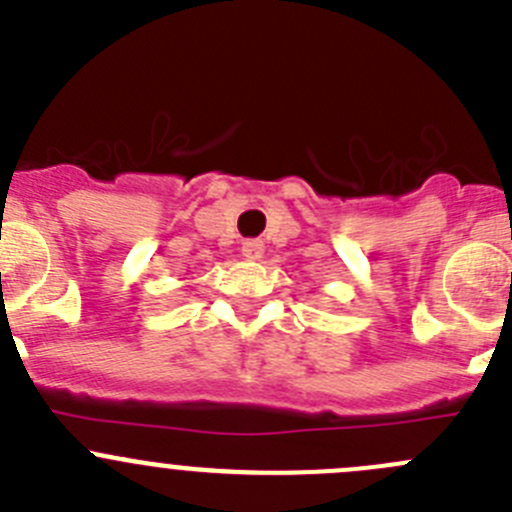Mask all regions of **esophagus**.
I'll return each mask as SVG.
<instances>
[{"mask_svg":"<svg viewBox=\"0 0 512 512\" xmlns=\"http://www.w3.org/2000/svg\"><path fill=\"white\" fill-rule=\"evenodd\" d=\"M262 250H265V245H262L260 240H245V242H242V255H245L247 260H260Z\"/></svg>","mask_w":512,"mask_h":512,"instance_id":"obj_1","label":"esophagus"}]
</instances>
